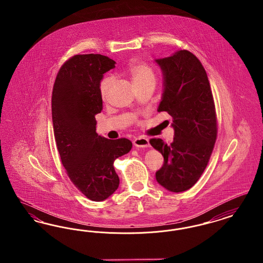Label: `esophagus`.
Wrapping results in <instances>:
<instances>
[{"label": "esophagus", "instance_id": "obj_1", "mask_svg": "<svg viewBox=\"0 0 263 263\" xmlns=\"http://www.w3.org/2000/svg\"><path fill=\"white\" fill-rule=\"evenodd\" d=\"M133 144L137 148H148L150 146L149 139L148 138L142 137V136L135 138L134 141H133Z\"/></svg>", "mask_w": 263, "mask_h": 263}]
</instances>
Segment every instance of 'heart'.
<instances>
[{
  "label": "heart",
  "instance_id": "obj_1",
  "mask_svg": "<svg viewBox=\"0 0 263 263\" xmlns=\"http://www.w3.org/2000/svg\"><path fill=\"white\" fill-rule=\"evenodd\" d=\"M126 75L128 76L136 88H141L149 84H156L157 75L153 67L144 62H131L126 68ZM113 83L111 76L104 77L100 84V91L103 99L106 98L109 88Z\"/></svg>",
  "mask_w": 263,
  "mask_h": 263
}]
</instances>
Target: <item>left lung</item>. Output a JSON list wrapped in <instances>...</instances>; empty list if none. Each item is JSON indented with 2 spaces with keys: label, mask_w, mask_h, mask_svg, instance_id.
<instances>
[{
  "label": "left lung",
  "mask_w": 263,
  "mask_h": 263,
  "mask_svg": "<svg viewBox=\"0 0 263 263\" xmlns=\"http://www.w3.org/2000/svg\"><path fill=\"white\" fill-rule=\"evenodd\" d=\"M155 62L163 73L158 111L173 117L175 130L170 145L162 139L150 140L163 157L156 179L166 190L178 193L197 182L209 162L217 137L215 104L206 71L191 52L176 51Z\"/></svg>",
  "instance_id": "8db88e82"
}]
</instances>
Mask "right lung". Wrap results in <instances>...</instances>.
<instances>
[{"mask_svg": "<svg viewBox=\"0 0 263 263\" xmlns=\"http://www.w3.org/2000/svg\"><path fill=\"white\" fill-rule=\"evenodd\" d=\"M100 54L75 55L61 67L52 92V122L63 165L72 182L92 201L105 200L119 186L114 161L129 153L130 140L96 132L102 109L100 84L115 67Z\"/></svg>", "mask_w": 263, "mask_h": 263, "instance_id": "right-lung-1", "label": "right lung"}]
</instances>
